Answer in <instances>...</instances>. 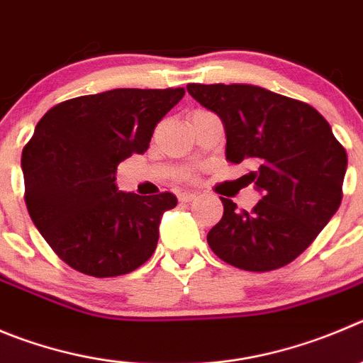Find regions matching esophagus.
Masks as SVG:
<instances>
[{
    "mask_svg": "<svg viewBox=\"0 0 363 363\" xmlns=\"http://www.w3.org/2000/svg\"><path fill=\"white\" fill-rule=\"evenodd\" d=\"M197 197H199L197 193H191V191L179 193V201H181V202H191V201H195Z\"/></svg>",
    "mask_w": 363,
    "mask_h": 363,
    "instance_id": "34e87169",
    "label": "esophagus"
}]
</instances>
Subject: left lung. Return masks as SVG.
I'll return each instance as SVG.
<instances>
[{"label": "left lung", "mask_w": 363, "mask_h": 363, "mask_svg": "<svg viewBox=\"0 0 363 363\" xmlns=\"http://www.w3.org/2000/svg\"><path fill=\"white\" fill-rule=\"evenodd\" d=\"M188 93L222 120L225 159L256 166L243 177L262 195L252 211L222 199L209 247L250 272L289 265L340 206L347 154L330 123L311 105L252 84H188Z\"/></svg>", "instance_id": "8db88e82"}]
</instances>
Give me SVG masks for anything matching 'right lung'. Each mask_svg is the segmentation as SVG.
I'll return each mask as SVG.
<instances>
[{
    "label": "right lung",
    "mask_w": 363,
    "mask_h": 363,
    "mask_svg": "<svg viewBox=\"0 0 363 363\" xmlns=\"http://www.w3.org/2000/svg\"><path fill=\"white\" fill-rule=\"evenodd\" d=\"M184 96L177 89H111L55 105L23 148L30 218L59 258L94 277L128 274L157 247L172 193L120 191L116 168L143 154L164 114Z\"/></svg>",
    "instance_id": "obj_1"
}]
</instances>
